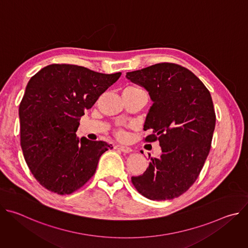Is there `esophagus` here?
I'll list each match as a JSON object with an SVG mask.
<instances>
[{
  "label": "esophagus",
  "instance_id": "obj_1",
  "mask_svg": "<svg viewBox=\"0 0 248 248\" xmlns=\"http://www.w3.org/2000/svg\"><path fill=\"white\" fill-rule=\"evenodd\" d=\"M116 148H117L118 150H120V151L124 152V153H130V152L132 151V149H131L130 147H128V146H124V145H117V146H116Z\"/></svg>",
  "mask_w": 248,
  "mask_h": 248
}]
</instances>
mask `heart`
<instances>
[{
	"instance_id": "heart-1",
	"label": "heart",
	"mask_w": 248,
	"mask_h": 248,
	"mask_svg": "<svg viewBox=\"0 0 248 248\" xmlns=\"http://www.w3.org/2000/svg\"><path fill=\"white\" fill-rule=\"evenodd\" d=\"M126 89H127V90H135V91H143L142 89H140V88L135 87V86L127 87ZM117 134H118V136H119V137H124V132H123V131H121V130H120V131H118V133H117Z\"/></svg>"
}]
</instances>
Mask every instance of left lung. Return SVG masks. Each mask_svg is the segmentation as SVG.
I'll use <instances>...</instances> for the list:
<instances>
[{"instance_id":"1","label":"left lung","mask_w":248,"mask_h":248,"mask_svg":"<svg viewBox=\"0 0 248 248\" xmlns=\"http://www.w3.org/2000/svg\"><path fill=\"white\" fill-rule=\"evenodd\" d=\"M125 78L148 91L153 105L144 130L152 133L145 141L159 140L162 149L131 182L151 200L179 197L198 178L211 148L216 124L211 94L190 70L170 62L126 73Z\"/></svg>"}]
</instances>
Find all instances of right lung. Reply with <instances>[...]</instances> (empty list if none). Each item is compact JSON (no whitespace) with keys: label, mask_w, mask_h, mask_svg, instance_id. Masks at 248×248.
Segmentation results:
<instances>
[{"label":"right lung","mask_w":248,"mask_h":248,"mask_svg":"<svg viewBox=\"0 0 248 248\" xmlns=\"http://www.w3.org/2000/svg\"><path fill=\"white\" fill-rule=\"evenodd\" d=\"M121 73L105 75L75 64H50L33 76L19 105L20 145L34 178L48 190L70 194L94 174L105 141L77 136L80 117Z\"/></svg>","instance_id":"obj_1"}]
</instances>
